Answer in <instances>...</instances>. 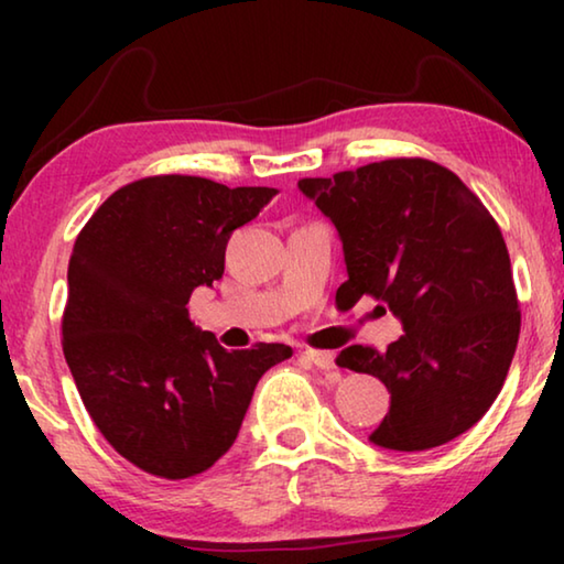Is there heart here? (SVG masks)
Returning a JSON list of instances; mask_svg holds the SVG:
<instances>
[{
    "label": "heart",
    "instance_id": "heart-1",
    "mask_svg": "<svg viewBox=\"0 0 564 564\" xmlns=\"http://www.w3.org/2000/svg\"><path fill=\"white\" fill-rule=\"evenodd\" d=\"M313 251H316V246H311L308 236L299 234V236L291 238V243H289L291 261H308V259H313V256H311Z\"/></svg>",
    "mask_w": 564,
    "mask_h": 564
}]
</instances>
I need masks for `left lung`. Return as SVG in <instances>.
<instances>
[{
  "label": "left lung",
  "mask_w": 564,
  "mask_h": 564,
  "mask_svg": "<svg viewBox=\"0 0 564 564\" xmlns=\"http://www.w3.org/2000/svg\"><path fill=\"white\" fill-rule=\"evenodd\" d=\"M273 196L154 176L111 194L76 238L64 358L94 425L141 470L169 480L208 470L275 366L241 328L221 338L188 318L191 291L221 279L228 238Z\"/></svg>",
  "instance_id": "8db88e82"
}]
</instances>
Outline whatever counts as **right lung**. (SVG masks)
<instances>
[{
	"label": "right lung",
	"instance_id": "obj_1",
	"mask_svg": "<svg viewBox=\"0 0 564 564\" xmlns=\"http://www.w3.org/2000/svg\"><path fill=\"white\" fill-rule=\"evenodd\" d=\"M299 188L338 231L340 299L376 295L403 330L350 358L390 393L370 443L413 453L463 435L498 398L520 336L498 224L453 171L425 159L378 161Z\"/></svg>",
	"mask_w": 564,
	"mask_h": 564
}]
</instances>
